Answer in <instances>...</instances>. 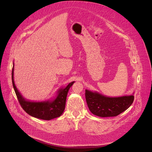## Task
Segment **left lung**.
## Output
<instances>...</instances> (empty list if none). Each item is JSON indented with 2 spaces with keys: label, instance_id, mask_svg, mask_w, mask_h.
Wrapping results in <instances>:
<instances>
[{
  "label": "left lung",
  "instance_id": "obj_1",
  "mask_svg": "<svg viewBox=\"0 0 152 152\" xmlns=\"http://www.w3.org/2000/svg\"><path fill=\"white\" fill-rule=\"evenodd\" d=\"M86 100L89 110L100 117L116 116L128 108L133 103V95L109 97L97 92L86 90Z\"/></svg>",
  "mask_w": 152,
  "mask_h": 152
}]
</instances>
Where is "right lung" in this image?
<instances>
[{"label": "right lung", "instance_id": "right-lung-1", "mask_svg": "<svg viewBox=\"0 0 152 152\" xmlns=\"http://www.w3.org/2000/svg\"><path fill=\"white\" fill-rule=\"evenodd\" d=\"M14 63L12 72V79L13 88L19 103L23 109L31 116L36 118L50 120L60 116L65 108L66 96L70 87L75 81L70 83L65 88H61L57 92V96L52 100L44 102H30L23 98L15 86L13 80Z\"/></svg>", "mask_w": 152, "mask_h": 152}]
</instances>
